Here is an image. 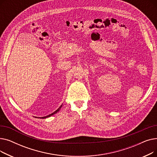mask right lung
<instances>
[{
    "label": "right lung",
    "mask_w": 157,
    "mask_h": 157,
    "mask_svg": "<svg viewBox=\"0 0 157 157\" xmlns=\"http://www.w3.org/2000/svg\"><path fill=\"white\" fill-rule=\"evenodd\" d=\"M62 105H61L60 106V108L58 109H56L55 112H53V113H52V114H49V115H48V116H46V117H40V118H48V117H51V116H52V115H53V114H56V113H58L59 112V111H60V109H61V108H62ZM37 118V117H36Z\"/></svg>",
    "instance_id": "right-lung-1"
}]
</instances>
